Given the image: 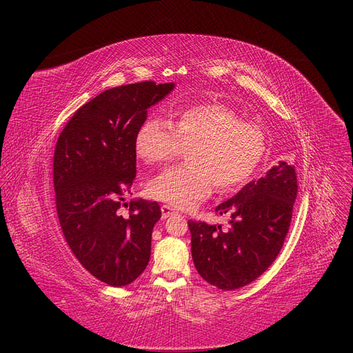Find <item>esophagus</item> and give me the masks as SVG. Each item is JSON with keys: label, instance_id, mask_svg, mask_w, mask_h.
<instances>
[{"label": "esophagus", "instance_id": "34e87169", "mask_svg": "<svg viewBox=\"0 0 353 353\" xmlns=\"http://www.w3.org/2000/svg\"><path fill=\"white\" fill-rule=\"evenodd\" d=\"M172 213H175V209H174V208H170V206H168V205H163V206H162V218H163V219L169 218L170 215H172Z\"/></svg>", "mask_w": 353, "mask_h": 353}]
</instances>
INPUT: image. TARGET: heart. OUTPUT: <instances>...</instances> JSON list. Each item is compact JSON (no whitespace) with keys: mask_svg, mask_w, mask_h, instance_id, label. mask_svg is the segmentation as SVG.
Listing matches in <instances>:
<instances>
[{"mask_svg":"<svg viewBox=\"0 0 353 353\" xmlns=\"http://www.w3.org/2000/svg\"><path fill=\"white\" fill-rule=\"evenodd\" d=\"M184 148L190 163L166 169L148 185L153 199L176 209L197 205L215 185L219 193L243 187L263 157L265 137L259 126L216 103L178 109L170 122L150 116L135 135L138 157L150 165L168 163Z\"/></svg>","mask_w":353,"mask_h":353,"instance_id":"b5f03b06","label":"heart"}]
</instances>
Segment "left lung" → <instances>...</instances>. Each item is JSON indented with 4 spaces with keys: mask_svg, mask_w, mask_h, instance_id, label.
<instances>
[{
    "mask_svg": "<svg viewBox=\"0 0 353 353\" xmlns=\"http://www.w3.org/2000/svg\"><path fill=\"white\" fill-rule=\"evenodd\" d=\"M297 196L294 166L280 162L221 203L227 228L188 221L196 270L221 290H236L261 276L279 256L290 228Z\"/></svg>",
    "mask_w": 353,
    "mask_h": 353,
    "instance_id": "left-lung-1",
    "label": "left lung"
}]
</instances>
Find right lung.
<instances>
[{
    "mask_svg": "<svg viewBox=\"0 0 353 353\" xmlns=\"http://www.w3.org/2000/svg\"><path fill=\"white\" fill-rule=\"evenodd\" d=\"M175 88L153 81L104 91L74 112L61 131L52 163L56 208L69 248L95 279L122 287L150 261L157 201H122L137 174L135 135L152 108ZM126 206V203H123Z\"/></svg>",
    "mask_w": 353,
    "mask_h": 353,
    "instance_id": "add662e5",
    "label": "right lung"
}]
</instances>
